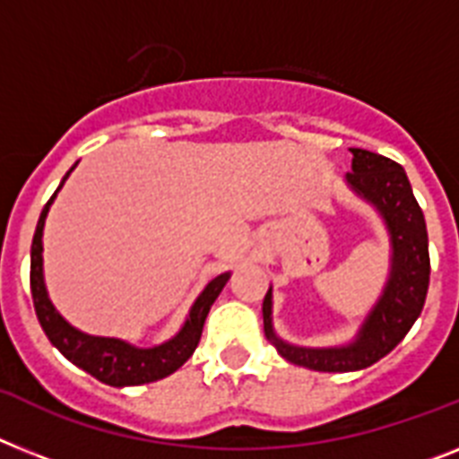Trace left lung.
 <instances>
[{
	"label": "left lung",
	"instance_id": "8db88e82",
	"mask_svg": "<svg viewBox=\"0 0 459 459\" xmlns=\"http://www.w3.org/2000/svg\"><path fill=\"white\" fill-rule=\"evenodd\" d=\"M351 170L347 183L368 199L382 213L392 234L394 257L392 276L380 302L363 324L357 342L335 350H305L276 338L272 331V290L264 295L263 319L264 335L276 344L286 361L321 370V373H350L361 370L387 357L406 338L411 325L422 312L429 289V241L427 225L418 199L412 196L403 166L368 150H351Z\"/></svg>",
	"mask_w": 459,
	"mask_h": 459
}]
</instances>
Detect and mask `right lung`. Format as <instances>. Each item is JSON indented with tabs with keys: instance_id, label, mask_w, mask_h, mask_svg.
<instances>
[{
	"instance_id": "1",
	"label": "right lung",
	"mask_w": 459,
	"mask_h": 459,
	"mask_svg": "<svg viewBox=\"0 0 459 459\" xmlns=\"http://www.w3.org/2000/svg\"><path fill=\"white\" fill-rule=\"evenodd\" d=\"M72 169L65 173L63 183L67 180ZM63 183L58 185V189L63 187ZM58 189H56V195H58ZM56 195L48 199L44 211H41L37 230H34L32 253H30V289H32L34 312H37V319H39L41 328L47 333V338L51 340V344L58 347L63 357L70 359L74 366H79V368L93 375L96 380L109 385V387H134V385L157 382L161 377H166V375L176 373L195 354L196 344L202 340L204 321L208 316V309L215 302V298L221 295V290L225 289L230 274L215 276L213 281L204 289V293L196 298L195 307L189 312V319L185 321L183 331L178 333L173 340L159 344V347H152V350H135V347L121 342V340L86 335V333L72 328L56 312V307L48 300L47 286H44V272H41V251H44L41 248V232H44V221H47L48 206L56 199Z\"/></svg>"
}]
</instances>
